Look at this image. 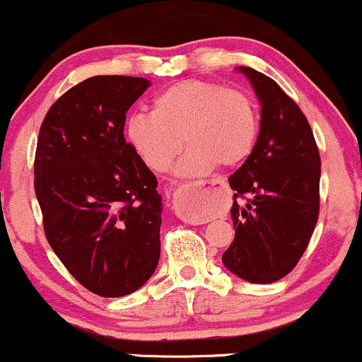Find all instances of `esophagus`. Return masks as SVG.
I'll return each instance as SVG.
<instances>
[{"mask_svg": "<svg viewBox=\"0 0 362 362\" xmlns=\"http://www.w3.org/2000/svg\"><path fill=\"white\" fill-rule=\"evenodd\" d=\"M221 185H226V180L224 177H212V180H205V181H197L195 182V192H207L209 188H214V186H221ZM197 205H193L192 209H185V211H180V216L182 219L186 221H192V223H197Z\"/></svg>", "mask_w": 362, "mask_h": 362, "instance_id": "1", "label": "esophagus"}]
</instances>
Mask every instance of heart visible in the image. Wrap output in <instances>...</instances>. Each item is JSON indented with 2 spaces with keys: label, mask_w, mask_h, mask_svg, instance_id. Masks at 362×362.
Here are the masks:
<instances>
[{
  "label": "heart",
  "mask_w": 362,
  "mask_h": 362,
  "mask_svg": "<svg viewBox=\"0 0 362 362\" xmlns=\"http://www.w3.org/2000/svg\"><path fill=\"white\" fill-rule=\"evenodd\" d=\"M259 117L242 89L212 81H181L155 96L151 114H133L126 122L127 141L155 173H164L182 148V176H197L216 164L233 167L254 150Z\"/></svg>",
  "instance_id": "obj_1"
}]
</instances>
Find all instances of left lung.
Returning a JSON list of instances; mask_svg holds the SVG:
<instances>
[{
    "label": "left lung",
    "instance_id": "left-lung-1",
    "mask_svg": "<svg viewBox=\"0 0 362 362\" xmlns=\"http://www.w3.org/2000/svg\"><path fill=\"white\" fill-rule=\"evenodd\" d=\"M238 71L262 107L254 150L229 177L235 240L223 264L245 281L266 285L288 274L309 245L320 216L321 158L304 112L278 83L250 67Z\"/></svg>",
    "mask_w": 362,
    "mask_h": 362
}]
</instances>
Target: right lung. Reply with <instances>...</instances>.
<instances>
[{
    "mask_svg": "<svg viewBox=\"0 0 362 362\" xmlns=\"http://www.w3.org/2000/svg\"><path fill=\"white\" fill-rule=\"evenodd\" d=\"M148 79L95 76L62 95L37 138L34 189L48 243L84 288L124 297L160 257L157 177L124 138Z\"/></svg>",
    "mask_w": 362,
    "mask_h": 362,
    "instance_id": "add662e5",
    "label": "right lung"
}]
</instances>
